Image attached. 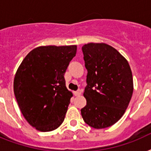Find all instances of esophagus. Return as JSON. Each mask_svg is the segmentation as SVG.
Masks as SVG:
<instances>
[{
	"instance_id": "1",
	"label": "esophagus",
	"mask_w": 151,
	"mask_h": 151,
	"mask_svg": "<svg viewBox=\"0 0 151 151\" xmlns=\"http://www.w3.org/2000/svg\"><path fill=\"white\" fill-rule=\"evenodd\" d=\"M81 92H82V91H81V89H79V90H78V91L74 92V95H75L76 96H80V95L81 94Z\"/></svg>"
}]
</instances>
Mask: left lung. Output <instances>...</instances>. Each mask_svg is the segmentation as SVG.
<instances>
[{"instance_id": "obj_1", "label": "left lung", "mask_w": 151, "mask_h": 151, "mask_svg": "<svg viewBox=\"0 0 151 151\" xmlns=\"http://www.w3.org/2000/svg\"><path fill=\"white\" fill-rule=\"evenodd\" d=\"M87 86V100L81 110L85 122L94 129H105L118 122L125 112L133 92L129 63L112 46L88 43L82 46Z\"/></svg>"}]
</instances>
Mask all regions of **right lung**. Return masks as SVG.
Wrapping results in <instances>:
<instances>
[{
    "mask_svg": "<svg viewBox=\"0 0 151 151\" xmlns=\"http://www.w3.org/2000/svg\"><path fill=\"white\" fill-rule=\"evenodd\" d=\"M77 46H41L28 53L14 78L18 105L31 126L41 132L56 129L63 122L73 94L64 74L76 55Z\"/></svg>",
    "mask_w": 151,
    "mask_h": 151,
    "instance_id": "1",
    "label": "right lung"
}]
</instances>
